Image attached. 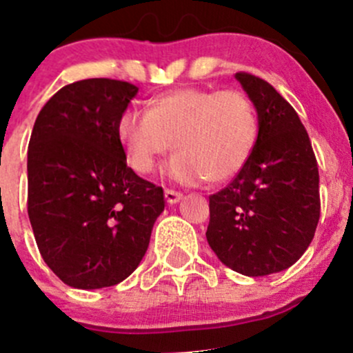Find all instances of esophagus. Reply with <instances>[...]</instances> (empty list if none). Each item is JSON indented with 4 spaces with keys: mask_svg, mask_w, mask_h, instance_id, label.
Listing matches in <instances>:
<instances>
[{
    "mask_svg": "<svg viewBox=\"0 0 353 353\" xmlns=\"http://www.w3.org/2000/svg\"><path fill=\"white\" fill-rule=\"evenodd\" d=\"M183 198V193L179 191H174V190H165V200L167 203H177V201Z\"/></svg>",
    "mask_w": 353,
    "mask_h": 353,
    "instance_id": "1",
    "label": "esophagus"
}]
</instances>
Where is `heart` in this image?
<instances>
[{"instance_id": "obj_1", "label": "heart", "mask_w": 353, "mask_h": 353, "mask_svg": "<svg viewBox=\"0 0 353 353\" xmlns=\"http://www.w3.org/2000/svg\"><path fill=\"white\" fill-rule=\"evenodd\" d=\"M117 136L136 172H152L174 141L177 153L167 167L172 179L221 184L248 163L259 117L252 100L239 90L181 88L153 98L146 112H122Z\"/></svg>"}]
</instances>
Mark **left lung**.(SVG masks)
Listing matches in <instances>:
<instances>
[{
	"instance_id": "1",
	"label": "left lung",
	"mask_w": 353,
	"mask_h": 353,
	"mask_svg": "<svg viewBox=\"0 0 353 353\" xmlns=\"http://www.w3.org/2000/svg\"><path fill=\"white\" fill-rule=\"evenodd\" d=\"M259 117L256 145L245 169L208 196L207 241L239 274L285 271L303 255L321 215L319 170L295 108L268 81L238 72Z\"/></svg>"
}]
</instances>
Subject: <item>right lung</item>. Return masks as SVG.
<instances>
[{"mask_svg":"<svg viewBox=\"0 0 353 353\" xmlns=\"http://www.w3.org/2000/svg\"><path fill=\"white\" fill-rule=\"evenodd\" d=\"M138 85L84 79L41 108L27 150V212L41 256L72 288L124 281L139 265L163 190L125 162L117 121Z\"/></svg>","mask_w":353,"mask_h":353,"instance_id":"obj_1","label":"right lung"}]
</instances>
